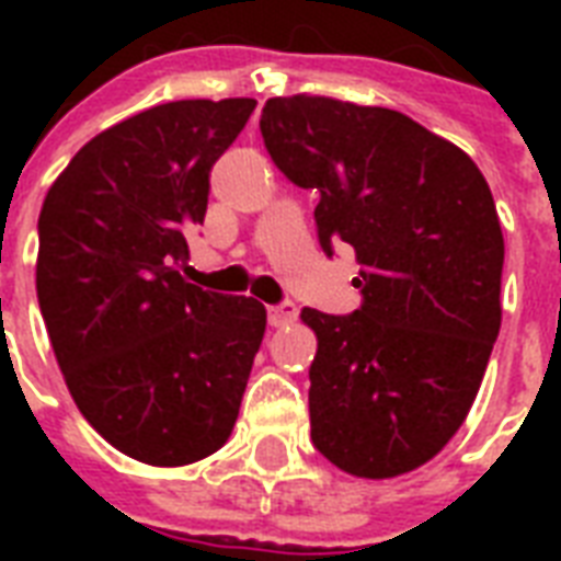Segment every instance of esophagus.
<instances>
[{"mask_svg": "<svg viewBox=\"0 0 561 561\" xmlns=\"http://www.w3.org/2000/svg\"><path fill=\"white\" fill-rule=\"evenodd\" d=\"M267 320H271L273 329H282V325H290L297 320V306L294 302H279V306L267 308Z\"/></svg>", "mask_w": 561, "mask_h": 561, "instance_id": "esophagus-1", "label": "esophagus"}]
</instances>
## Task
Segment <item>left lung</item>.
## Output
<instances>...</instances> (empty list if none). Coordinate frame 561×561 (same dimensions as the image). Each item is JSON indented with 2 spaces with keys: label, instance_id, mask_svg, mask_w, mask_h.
Here are the masks:
<instances>
[{
  "label": "left lung",
  "instance_id": "obj_1",
  "mask_svg": "<svg viewBox=\"0 0 561 561\" xmlns=\"http://www.w3.org/2000/svg\"><path fill=\"white\" fill-rule=\"evenodd\" d=\"M264 148L320 197V247H355L360 308L323 314L308 369L311 439L355 478H399L443 451L471 410L501 329L504 232L466 151L387 107L271 99Z\"/></svg>",
  "mask_w": 561,
  "mask_h": 561
}]
</instances>
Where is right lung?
<instances>
[{
  "instance_id": "add662e5",
  "label": "right lung",
  "mask_w": 561,
  "mask_h": 561,
  "mask_svg": "<svg viewBox=\"0 0 561 561\" xmlns=\"http://www.w3.org/2000/svg\"><path fill=\"white\" fill-rule=\"evenodd\" d=\"M253 99L169 101L107 127L39 209L37 299L83 419L127 457L188 466L227 443L267 311L180 276L209 171Z\"/></svg>"
}]
</instances>
